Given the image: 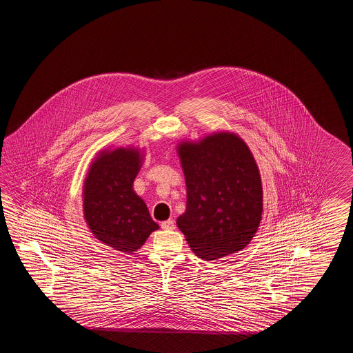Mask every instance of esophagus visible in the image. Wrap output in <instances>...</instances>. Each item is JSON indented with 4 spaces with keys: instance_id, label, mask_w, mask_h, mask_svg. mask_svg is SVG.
Listing matches in <instances>:
<instances>
[{
    "instance_id": "1",
    "label": "esophagus",
    "mask_w": 353,
    "mask_h": 353,
    "mask_svg": "<svg viewBox=\"0 0 353 353\" xmlns=\"http://www.w3.org/2000/svg\"><path fill=\"white\" fill-rule=\"evenodd\" d=\"M161 225V228H163V230H174V228H175L173 219L164 221V222H161V225Z\"/></svg>"
}]
</instances>
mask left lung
Listing matches in <instances>:
<instances>
[{
  "label": "left lung",
  "mask_w": 353,
  "mask_h": 353,
  "mask_svg": "<svg viewBox=\"0 0 353 353\" xmlns=\"http://www.w3.org/2000/svg\"><path fill=\"white\" fill-rule=\"evenodd\" d=\"M187 210L176 219L195 255L205 261L236 254L255 236L263 213L259 168L239 136L221 132L178 148Z\"/></svg>",
  "instance_id": "8db88e82"
}]
</instances>
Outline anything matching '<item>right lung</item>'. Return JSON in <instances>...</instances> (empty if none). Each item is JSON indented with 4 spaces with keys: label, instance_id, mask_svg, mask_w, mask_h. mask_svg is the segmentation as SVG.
<instances>
[{
    "label": "right lung",
    "instance_id": "obj_1",
    "mask_svg": "<svg viewBox=\"0 0 353 353\" xmlns=\"http://www.w3.org/2000/svg\"><path fill=\"white\" fill-rule=\"evenodd\" d=\"M141 164L135 149L103 151L90 165L84 181V218L96 239L132 254L157 231L143 199L132 184Z\"/></svg>",
    "mask_w": 353,
    "mask_h": 353
}]
</instances>
